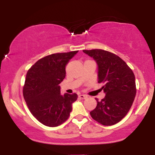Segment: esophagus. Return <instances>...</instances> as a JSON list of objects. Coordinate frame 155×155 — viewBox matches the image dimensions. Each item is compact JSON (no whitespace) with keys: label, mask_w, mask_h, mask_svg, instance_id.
<instances>
[{"label":"esophagus","mask_w":155,"mask_h":155,"mask_svg":"<svg viewBox=\"0 0 155 155\" xmlns=\"http://www.w3.org/2000/svg\"><path fill=\"white\" fill-rule=\"evenodd\" d=\"M79 97L81 99H85V98H87V96L85 95H79Z\"/></svg>","instance_id":"1"}]
</instances>
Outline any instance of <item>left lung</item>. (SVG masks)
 <instances>
[{
	"mask_svg": "<svg viewBox=\"0 0 155 155\" xmlns=\"http://www.w3.org/2000/svg\"><path fill=\"white\" fill-rule=\"evenodd\" d=\"M95 60L98 67V83L104 84V99L90 111L92 118L103 125L118 123L129 111L136 94L135 75L119 56L103 49L83 50Z\"/></svg>",
	"mask_w": 155,
	"mask_h": 155,
	"instance_id": "obj_1",
	"label": "left lung"
}]
</instances>
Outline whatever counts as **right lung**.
I'll return each mask as SVG.
<instances>
[{"mask_svg":"<svg viewBox=\"0 0 155 155\" xmlns=\"http://www.w3.org/2000/svg\"><path fill=\"white\" fill-rule=\"evenodd\" d=\"M77 52L48 55L28 71L23 96L32 114L44 125L57 127L65 122L77 100L76 93L62 95L59 85L65 77V66Z\"/></svg>","mask_w":155,"mask_h":155,"instance_id":"1","label":"right lung"}]
</instances>
